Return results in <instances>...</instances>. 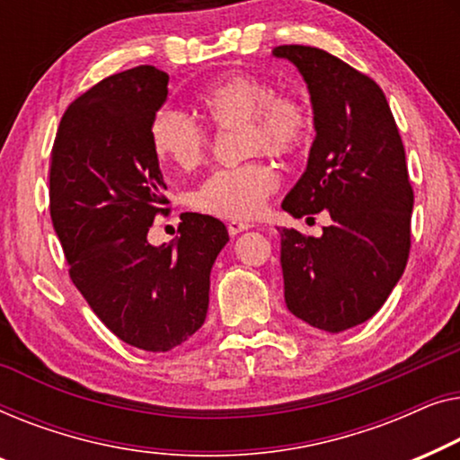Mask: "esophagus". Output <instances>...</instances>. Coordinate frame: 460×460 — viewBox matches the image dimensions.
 <instances>
[{"label": "esophagus", "mask_w": 460, "mask_h": 460, "mask_svg": "<svg viewBox=\"0 0 460 460\" xmlns=\"http://www.w3.org/2000/svg\"><path fill=\"white\" fill-rule=\"evenodd\" d=\"M252 227L250 223H243V221H229L227 223V229H229V235L231 237H235V235H239V233L242 231H248Z\"/></svg>", "instance_id": "obj_1"}]
</instances>
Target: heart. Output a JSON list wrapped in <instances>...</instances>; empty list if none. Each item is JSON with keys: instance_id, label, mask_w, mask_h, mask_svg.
Returning a JSON list of instances; mask_svg holds the SVG:
<instances>
[{"instance_id": "obj_1", "label": "heart", "mask_w": 460, "mask_h": 460, "mask_svg": "<svg viewBox=\"0 0 460 460\" xmlns=\"http://www.w3.org/2000/svg\"><path fill=\"white\" fill-rule=\"evenodd\" d=\"M198 103L212 127H239L243 156L258 152L277 158L296 156L314 133L310 103L296 93H275L273 83L258 75H225L198 95ZM208 144V131L191 116L172 108L154 114L150 146L164 166L191 171L204 160ZM277 185L275 168L254 158L208 174L191 193V206L202 215L248 221L262 210Z\"/></svg>"}]
</instances>
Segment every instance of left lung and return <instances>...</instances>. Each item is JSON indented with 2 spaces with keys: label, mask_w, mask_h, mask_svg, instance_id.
Segmentation results:
<instances>
[{
  "label": "left lung",
  "mask_w": 460,
  "mask_h": 460,
  "mask_svg": "<svg viewBox=\"0 0 460 460\" xmlns=\"http://www.w3.org/2000/svg\"><path fill=\"white\" fill-rule=\"evenodd\" d=\"M306 81L316 137L308 166L281 208L296 218L327 210L321 237L281 233L289 313L329 333L384 306L411 252L412 187L404 146L381 87L319 48L279 45Z\"/></svg>",
  "instance_id": "left-lung-1"
}]
</instances>
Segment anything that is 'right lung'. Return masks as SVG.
Wrapping results in <instances>:
<instances>
[{"instance_id":"1","label":"right lung","mask_w":460,"mask_h":460,"mask_svg":"<svg viewBox=\"0 0 460 460\" xmlns=\"http://www.w3.org/2000/svg\"><path fill=\"white\" fill-rule=\"evenodd\" d=\"M166 98L156 66L100 81L64 112L49 166L70 279L116 338L146 352L172 350L204 325L212 264L229 242L218 218L198 212L181 215L174 242H147L154 218L171 210L150 146Z\"/></svg>"}]
</instances>
